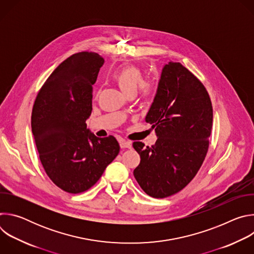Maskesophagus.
Returning a JSON list of instances; mask_svg holds the SVG:
<instances>
[{
	"label": "esophagus",
	"instance_id": "34e87169",
	"mask_svg": "<svg viewBox=\"0 0 254 254\" xmlns=\"http://www.w3.org/2000/svg\"><path fill=\"white\" fill-rule=\"evenodd\" d=\"M120 144H121V148L122 149H130L131 148V142L130 141H127L124 138H122L120 140Z\"/></svg>",
	"mask_w": 254,
	"mask_h": 254
}]
</instances>
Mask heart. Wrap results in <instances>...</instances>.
Returning <instances> with one entry per match:
<instances>
[{"mask_svg":"<svg viewBox=\"0 0 254 254\" xmlns=\"http://www.w3.org/2000/svg\"><path fill=\"white\" fill-rule=\"evenodd\" d=\"M112 76L122 91L127 96L134 95L138 87L144 99L151 98L154 94V85L150 81H143L142 71L134 65L121 67L114 72Z\"/></svg>","mask_w":254,"mask_h":254,"instance_id":"obj_1","label":"heart"}]
</instances>
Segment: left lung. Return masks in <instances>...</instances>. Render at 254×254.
Here are the masks:
<instances>
[{
  "label": "left lung",
  "instance_id": "obj_1",
  "mask_svg": "<svg viewBox=\"0 0 254 254\" xmlns=\"http://www.w3.org/2000/svg\"><path fill=\"white\" fill-rule=\"evenodd\" d=\"M146 122L158 139L152 147L133 141L140 157L133 176L149 196L166 198L184 189L205 160L213 123L210 96L191 71L171 61L163 68Z\"/></svg>",
  "mask_w": 254,
  "mask_h": 254
}]
</instances>
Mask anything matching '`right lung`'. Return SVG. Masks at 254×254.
<instances>
[{"instance_id":"obj_1","label":"right lung","mask_w":254,"mask_h":254,"mask_svg":"<svg viewBox=\"0 0 254 254\" xmlns=\"http://www.w3.org/2000/svg\"><path fill=\"white\" fill-rule=\"evenodd\" d=\"M103 62L95 52L71 55L47 78L33 105L31 127L41 164L67 193L91 188L120 153L115 136L97 137L86 128L92 85Z\"/></svg>"}]
</instances>
